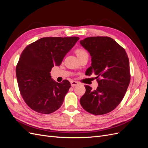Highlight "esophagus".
<instances>
[{
    "label": "esophagus",
    "instance_id": "obj_1",
    "mask_svg": "<svg viewBox=\"0 0 148 148\" xmlns=\"http://www.w3.org/2000/svg\"><path fill=\"white\" fill-rule=\"evenodd\" d=\"M77 85H78V83L75 82V81H72L71 82V86L72 87H75L76 86H77Z\"/></svg>",
    "mask_w": 148,
    "mask_h": 148
}]
</instances>
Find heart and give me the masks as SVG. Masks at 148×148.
<instances>
[{
  "instance_id": "heart-1",
  "label": "heart",
  "mask_w": 148,
  "mask_h": 148,
  "mask_svg": "<svg viewBox=\"0 0 148 148\" xmlns=\"http://www.w3.org/2000/svg\"><path fill=\"white\" fill-rule=\"evenodd\" d=\"M76 55L78 57V59H81V58L84 57V56H88V53L87 52L84 50L83 49H76L75 51Z\"/></svg>"
}]
</instances>
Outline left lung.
<instances>
[{
    "mask_svg": "<svg viewBox=\"0 0 148 148\" xmlns=\"http://www.w3.org/2000/svg\"><path fill=\"white\" fill-rule=\"evenodd\" d=\"M90 53L91 66L86 75L97 77L95 90L84 85L86 92L80 104L88 112L104 115L117 107L127 92L130 82L129 59L124 48L107 36L88 37L80 41Z\"/></svg>",
    "mask_w": 148,
    "mask_h": 148,
    "instance_id": "1",
    "label": "left lung"
}]
</instances>
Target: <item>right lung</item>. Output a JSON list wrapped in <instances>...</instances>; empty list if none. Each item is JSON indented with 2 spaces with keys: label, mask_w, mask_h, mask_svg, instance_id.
I'll use <instances>...</instances> for the list:
<instances>
[{
  "label": "right lung",
  "mask_w": 148,
  "mask_h": 148,
  "mask_svg": "<svg viewBox=\"0 0 148 148\" xmlns=\"http://www.w3.org/2000/svg\"><path fill=\"white\" fill-rule=\"evenodd\" d=\"M79 38L46 37L26 46L16 66L21 95L26 104L36 112L49 114L59 109L71 86L64 79L57 83L50 72L60 66L64 57Z\"/></svg>",
  "instance_id": "add662e5"
}]
</instances>
